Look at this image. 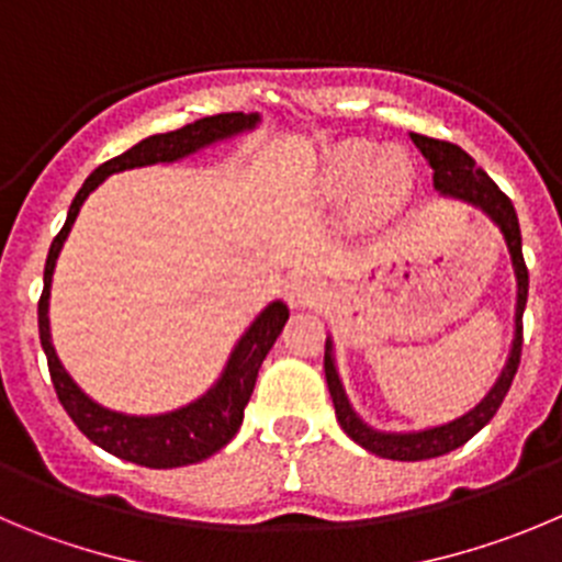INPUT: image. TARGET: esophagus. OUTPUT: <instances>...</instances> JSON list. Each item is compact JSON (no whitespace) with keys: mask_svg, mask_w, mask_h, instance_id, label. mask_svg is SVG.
I'll return each mask as SVG.
<instances>
[{"mask_svg":"<svg viewBox=\"0 0 562 562\" xmlns=\"http://www.w3.org/2000/svg\"><path fill=\"white\" fill-rule=\"evenodd\" d=\"M322 280H316L313 274H293L285 285V296L291 302V307H311L322 299Z\"/></svg>","mask_w":562,"mask_h":562,"instance_id":"34e87169","label":"esophagus"}]
</instances>
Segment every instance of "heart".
Here are the masks:
<instances>
[{"mask_svg": "<svg viewBox=\"0 0 562 562\" xmlns=\"http://www.w3.org/2000/svg\"><path fill=\"white\" fill-rule=\"evenodd\" d=\"M411 162L396 149L374 151L366 140L335 146L324 166V191L333 196H358L366 210H385L411 191Z\"/></svg>", "mask_w": 562, "mask_h": 562, "instance_id": "1", "label": "heart"}]
</instances>
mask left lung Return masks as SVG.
Wrapping results in <instances>:
<instances>
[{
	"label": "left lung",
	"instance_id": "obj_1",
	"mask_svg": "<svg viewBox=\"0 0 562 562\" xmlns=\"http://www.w3.org/2000/svg\"><path fill=\"white\" fill-rule=\"evenodd\" d=\"M413 144L422 149V155L427 157L429 166H432V182L440 193L447 196H458L463 202L476 204L480 210H485L487 216L499 224L502 235L507 240V249L513 257V269H516L518 280V302H516V340H513V352L507 360L505 371H502L499 382L494 385V391L487 393L485 400L474 407L471 413H465L463 418L452 424H443V427L424 429V432H407V435H393V432H376V429L366 427L358 416H355L352 405L346 400L344 385L338 380V371L333 363V349H329L327 340V355H324V374H327V387L329 396H333L335 416L338 424L344 427V432L360 443L363 449H369L371 454H380L387 460H429L440 458V454L452 452V449L463 447L465 440L474 438L482 427H485L491 418L496 416V411L505 402L507 391L513 385V376H516L518 363H521V340H524V305H527V288H529V271L524 263L521 255V229H518V216L516 207H513L510 196L499 191L491 177L480 169L474 162V157L469 151L460 149L452 140H438L427 138V135L411 133Z\"/></svg>",
	"mask_w": 562,
	"mask_h": 562
}]
</instances>
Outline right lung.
I'll return each instance as SVG.
<instances>
[{"instance_id":"add662e5","label":"right lung","mask_w":562,"mask_h":562,"mask_svg":"<svg viewBox=\"0 0 562 562\" xmlns=\"http://www.w3.org/2000/svg\"><path fill=\"white\" fill-rule=\"evenodd\" d=\"M255 113L207 115V119L186 124V127L175 130V133L151 135V138L140 140L133 149L124 151V155L102 162L88 177L86 186L77 191L75 202L68 207L66 224H63V229L52 240L44 269V293L38 299V333L41 346H44L46 352V363H49L52 385H55L63 411L71 416V422L80 427V432L88 440H93L97 447H102L104 452L115 454V458L146 465V469H177V465L199 463V460L210 458L222 447H227L229 440L235 438V432H238L240 422H244V407L249 402L251 391H255L260 363H263L274 340L280 338L282 327H285L288 307L282 302H274V305H269L257 316L249 333L235 346L233 358H229L227 371L222 374L218 385L207 396H202L199 402L177 413H166V416H122V413L104 411L97 402L88 400L86 393L71 382V376L66 374V369H63L55 355V346L49 340V316H46V311H49V285L63 240H66L71 224H75L86 196L104 177L115 175V171L135 169V166H149V162H171L177 157H186L191 151L202 149V146L213 144V140L229 138V135L240 133V130L255 127Z\"/></svg>"}]
</instances>
